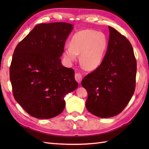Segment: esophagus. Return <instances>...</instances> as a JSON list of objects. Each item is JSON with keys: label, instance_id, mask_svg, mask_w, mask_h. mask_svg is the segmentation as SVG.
Instances as JSON below:
<instances>
[{"label": "esophagus", "instance_id": "obj_1", "mask_svg": "<svg viewBox=\"0 0 149 149\" xmlns=\"http://www.w3.org/2000/svg\"><path fill=\"white\" fill-rule=\"evenodd\" d=\"M75 79L76 80L78 83H80L82 79V74L79 73H77L75 74Z\"/></svg>", "mask_w": 149, "mask_h": 149}]
</instances>
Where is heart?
Returning a JSON list of instances; mask_svg holds the SVG:
<instances>
[{
    "instance_id": "b5f03b06",
    "label": "heart",
    "mask_w": 149,
    "mask_h": 149,
    "mask_svg": "<svg viewBox=\"0 0 149 149\" xmlns=\"http://www.w3.org/2000/svg\"><path fill=\"white\" fill-rule=\"evenodd\" d=\"M107 46V38L104 33L90 29L80 30L72 37L70 46L65 48L63 57L70 63L81 54L82 66L86 70H93L101 64Z\"/></svg>"
}]
</instances>
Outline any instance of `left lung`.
<instances>
[{
    "label": "left lung",
    "mask_w": 149,
    "mask_h": 149,
    "mask_svg": "<svg viewBox=\"0 0 149 149\" xmlns=\"http://www.w3.org/2000/svg\"><path fill=\"white\" fill-rule=\"evenodd\" d=\"M109 30L107 52L101 64L81 82L88 92L86 109L101 118L120 113L136 88L137 63L132 45L115 29L109 26Z\"/></svg>",
    "instance_id": "1"
}]
</instances>
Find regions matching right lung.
Masks as SVG:
<instances>
[{
  "mask_svg": "<svg viewBox=\"0 0 149 149\" xmlns=\"http://www.w3.org/2000/svg\"><path fill=\"white\" fill-rule=\"evenodd\" d=\"M73 26L65 22L38 24L13 52L10 67L13 96L34 118L59 115L66 94L78 86L74 70L63 66L60 58Z\"/></svg>",
  "mask_w": 149,
  "mask_h": 149,
  "instance_id": "right-lung-1",
  "label": "right lung"
}]
</instances>
